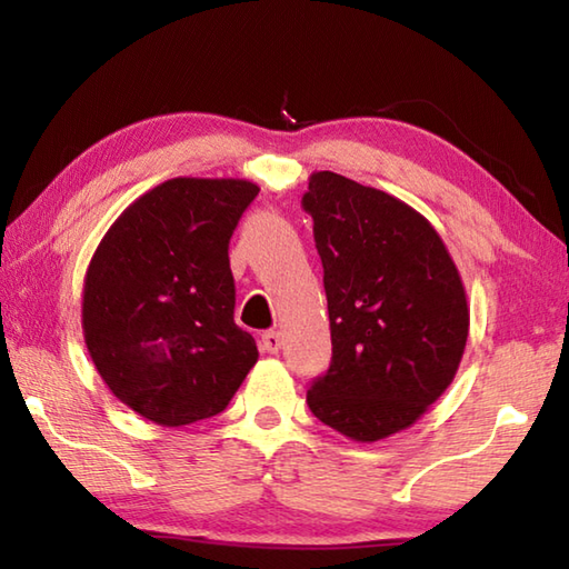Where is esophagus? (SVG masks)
<instances>
[{"mask_svg": "<svg viewBox=\"0 0 569 569\" xmlns=\"http://www.w3.org/2000/svg\"><path fill=\"white\" fill-rule=\"evenodd\" d=\"M261 343H263V351L278 353V351H281V346H283V336H281V331H266Z\"/></svg>", "mask_w": 569, "mask_h": 569, "instance_id": "obj_1", "label": "esophagus"}]
</instances>
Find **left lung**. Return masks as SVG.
<instances>
[{
	"label": "left lung",
	"instance_id": "left-lung-1",
	"mask_svg": "<svg viewBox=\"0 0 569 569\" xmlns=\"http://www.w3.org/2000/svg\"><path fill=\"white\" fill-rule=\"evenodd\" d=\"M303 210L333 343L308 409L353 441L387 439L455 381L469 336L465 283L435 226L389 192L321 170L308 178Z\"/></svg>",
	"mask_w": 569,
	"mask_h": 569
}]
</instances>
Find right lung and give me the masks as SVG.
I'll return each instance as SVG.
<instances>
[{"label":"right lung","mask_w":569,"mask_h":569,"mask_svg":"<svg viewBox=\"0 0 569 569\" xmlns=\"http://www.w3.org/2000/svg\"><path fill=\"white\" fill-rule=\"evenodd\" d=\"M258 186L172 178L122 210L84 276L82 333L124 407L186 427L228 407L258 361L233 321L228 243Z\"/></svg>","instance_id":"obj_1"}]
</instances>
